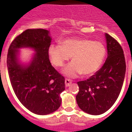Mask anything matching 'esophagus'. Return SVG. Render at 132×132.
Returning <instances> with one entry per match:
<instances>
[{
	"label": "esophagus",
	"mask_w": 132,
	"mask_h": 132,
	"mask_svg": "<svg viewBox=\"0 0 132 132\" xmlns=\"http://www.w3.org/2000/svg\"><path fill=\"white\" fill-rule=\"evenodd\" d=\"M65 86H66V87H69L70 85L72 83V80H70V79H66L65 80Z\"/></svg>",
	"instance_id": "esophagus-1"
}]
</instances>
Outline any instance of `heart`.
I'll return each mask as SVG.
<instances>
[{
	"mask_svg": "<svg viewBox=\"0 0 132 132\" xmlns=\"http://www.w3.org/2000/svg\"><path fill=\"white\" fill-rule=\"evenodd\" d=\"M48 55L52 65L56 67L63 66L71 57L72 61L63 69V73L70 78L79 75H90L102 67L106 55L105 45L99 41L85 38H70L61 45L51 44Z\"/></svg>",
	"mask_w": 132,
	"mask_h": 132,
	"instance_id": "obj_1",
	"label": "heart"
}]
</instances>
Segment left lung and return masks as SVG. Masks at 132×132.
I'll return each instance as SVG.
<instances>
[{
  "mask_svg": "<svg viewBox=\"0 0 132 132\" xmlns=\"http://www.w3.org/2000/svg\"><path fill=\"white\" fill-rule=\"evenodd\" d=\"M108 56L97 72L86 80L79 81L76 101L82 111L100 115L113 106L120 93L126 74L123 50L117 41L105 34Z\"/></svg>",
  "mask_w": 132,
  "mask_h": 132,
  "instance_id": "8db88e82",
  "label": "left lung"
}]
</instances>
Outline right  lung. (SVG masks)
Instances as JSON below:
<instances>
[{"label":"right lung","mask_w":132,"mask_h":132,"mask_svg":"<svg viewBox=\"0 0 132 132\" xmlns=\"http://www.w3.org/2000/svg\"><path fill=\"white\" fill-rule=\"evenodd\" d=\"M52 38L44 29H28L10 44L7 67L12 87L20 102L30 112L47 115L60 107V94L65 90V79L54 69L49 59ZM35 52L28 64L19 59V48Z\"/></svg>","instance_id":"right-lung-1"}]
</instances>
